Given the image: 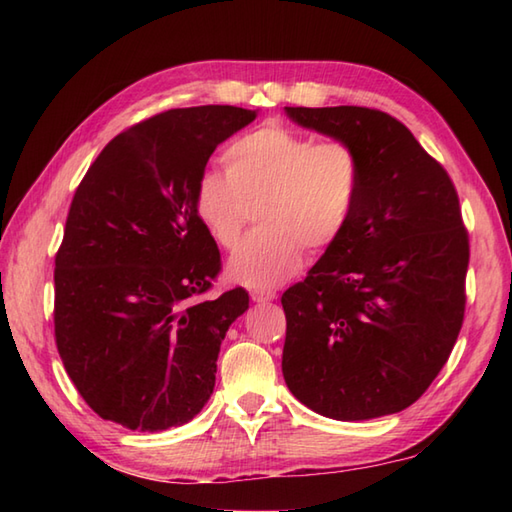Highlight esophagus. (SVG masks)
Masks as SVG:
<instances>
[{"label":"esophagus","instance_id":"1","mask_svg":"<svg viewBox=\"0 0 512 512\" xmlns=\"http://www.w3.org/2000/svg\"><path fill=\"white\" fill-rule=\"evenodd\" d=\"M250 299H253L255 303H268L277 299V295L273 290H250Z\"/></svg>","mask_w":512,"mask_h":512}]
</instances>
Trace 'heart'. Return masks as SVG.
Masks as SVG:
<instances>
[{
  "label": "heart",
  "instance_id": "obj_1",
  "mask_svg": "<svg viewBox=\"0 0 512 512\" xmlns=\"http://www.w3.org/2000/svg\"><path fill=\"white\" fill-rule=\"evenodd\" d=\"M226 171L195 182L193 204L206 233L235 248L259 206L264 228L228 262V275L250 288H273L312 253L336 244L352 222L363 189V160L345 140H321L281 125L237 138L224 154Z\"/></svg>",
  "mask_w": 512,
  "mask_h": 512
}]
</instances>
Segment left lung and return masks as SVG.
<instances>
[{
  "mask_svg": "<svg viewBox=\"0 0 512 512\" xmlns=\"http://www.w3.org/2000/svg\"><path fill=\"white\" fill-rule=\"evenodd\" d=\"M286 114L363 160L352 222L281 297L286 385L325 418L398 413L429 389L462 330L469 233L458 191L394 116L356 105Z\"/></svg>",
  "mask_w": 512,
  "mask_h": 512,
  "instance_id": "obj_1",
  "label": "left lung"
}]
</instances>
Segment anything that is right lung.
I'll return each instance as SVG.
<instances>
[{"instance_id":"right-lung-1","label":"right lung","mask_w":512,"mask_h":512,"mask_svg":"<svg viewBox=\"0 0 512 512\" xmlns=\"http://www.w3.org/2000/svg\"><path fill=\"white\" fill-rule=\"evenodd\" d=\"M255 116L233 105L151 116L112 138L76 189L54 257V339L103 420L165 431L211 398L248 292L202 299L222 262L193 193L215 147Z\"/></svg>"}]
</instances>
